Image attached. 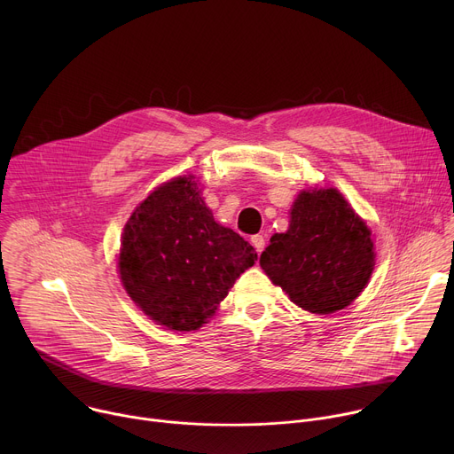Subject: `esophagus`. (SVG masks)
<instances>
[{"label": "esophagus", "instance_id": "1", "mask_svg": "<svg viewBox=\"0 0 454 454\" xmlns=\"http://www.w3.org/2000/svg\"><path fill=\"white\" fill-rule=\"evenodd\" d=\"M251 244L256 249V253H262L264 247H266V239H264V235H253Z\"/></svg>", "mask_w": 454, "mask_h": 454}]
</instances>
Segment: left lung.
<instances>
[{
  "mask_svg": "<svg viewBox=\"0 0 454 454\" xmlns=\"http://www.w3.org/2000/svg\"><path fill=\"white\" fill-rule=\"evenodd\" d=\"M375 266L372 231L336 188L300 192L286 233H275L261 268L312 314L350 305Z\"/></svg>",
  "mask_w": 454,
  "mask_h": 454,
  "instance_id": "1",
  "label": "left lung"
}]
</instances>
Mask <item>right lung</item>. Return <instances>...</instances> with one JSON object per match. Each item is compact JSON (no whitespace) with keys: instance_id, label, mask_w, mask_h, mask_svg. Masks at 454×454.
<instances>
[{"instance_id":"obj_1","label":"right lung","mask_w":454,"mask_h":454,"mask_svg":"<svg viewBox=\"0 0 454 454\" xmlns=\"http://www.w3.org/2000/svg\"><path fill=\"white\" fill-rule=\"evenodd\" d=\"M256 251L215 223L193 176L158 186L129 217L118 256L127 294L160 325L188 333L212 317Z\"/></svg>"}]
</instances>
